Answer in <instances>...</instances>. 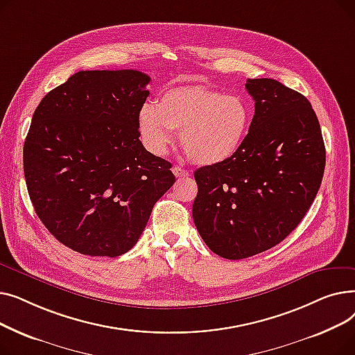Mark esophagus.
<instances>
[{"label":"esophagus","instance_id":"esophagus-1","mask_svg":"<svg viewBox=\"0 0 355 355\" xmlns=\"http://www.w3.org/2000/svg\"><path fill=\"white\" fill-rule=\"evenodd\" d=\"M173 173L175 177H189L190 175V173L187 170H184V168H181V166H174Z\"/></svg>","mask_w":355,"mask_h":355}]
</instances>
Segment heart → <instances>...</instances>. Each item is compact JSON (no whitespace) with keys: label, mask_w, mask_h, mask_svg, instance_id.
I'll return each instance as SVG.
<instances>
[{"label":"heart","mask_w":355,"mask_h":355,"mask_svg":"<svg viewBox=\"0 0 355 355\" xmlns=\"http://www.w3.org/2000/svg\"><path fill=\"white\" fill-rule=\"evenodd\" d=\"M252 118V107L243 96L204 86H181L165 90L157 106L145 103L139 109L138 130L154 155H164L174 139L173 130H180V144L193 162L216 165L239 153Z\"/></svg>","instance_id":"heart-1"}]
</instances>
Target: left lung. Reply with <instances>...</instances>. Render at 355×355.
Instances as JSON below:
<instances>
[{"instance_id":"obj_1","label":"left lung","mask_w":355,"mask_h":355,"mask_svg":"<svg viewBox=\"0 0 355 355\" xmlns=\"http://www.w3.org/2000/svg\"><path fill=\"white\" fill-rule=\"evenodd\" d=\"M254 115L239 153L194 173V225L216 254L239 260L296 229L321 187L325 145L309 101L275 79H248Z\"/></svg>"}]
</instances>
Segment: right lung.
I'll use <instances>...</instances> for the list:
<instances>
[{"instance_id":"obj_1","label":"right lung","mask_w":355,"mask_h":355,"mask_svg":"<svg viewBox=\"0 0 355 355\" xmlns=\"http://www.w3.org/2000/svg\"><path fill=\"white\" fill-rule=\"evenodd\" d=\"M149 80L132 69L82 70L34 110L23 151L28 196L46 229L74 252L116 257L132 249L175 182L171 164L139 141Z\"/></svg>"}]
</instances>
